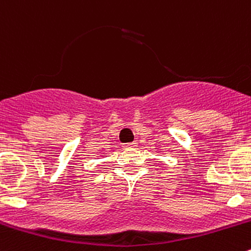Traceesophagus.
Instances as JSON below:
<instances>
[{"instance_id":"34e87169","label":"esophagus","mask_w":251,"mask_h":251,"mask_svg":"<svg viewBox=\"0 0 251 251\" xmlns=\"http://www.w3.org/2000/svg\"><path fill=\"white\" fill-rule=\"evenodd\" d=\"M136 145H138V143H129V144H123V148L125 149H133V148H136Z\"/></svg>"}]
</instances>
